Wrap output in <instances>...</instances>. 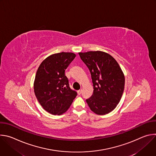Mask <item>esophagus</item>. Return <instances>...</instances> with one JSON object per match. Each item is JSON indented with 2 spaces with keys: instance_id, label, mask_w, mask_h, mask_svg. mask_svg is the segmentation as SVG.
<instances>
[{
  "instance_id": "obj_1",
  "label": "esophagus",
  "mask_w": 156,
  "mask_h": 156,
  "mask_svg": "<svg viewBox=\"0 0 156 156\" xmlns=\"http://www.w3.org/2000/svg\"><path fill=\"white\" fill-rule=\"evenodd\" d=\"M81 93H82V90H81H81H80L78 91V95H80V94H81Z\"/></svg>"
}]
</instances>
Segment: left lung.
<instances>
[{"mask_svg": "<svg viewBox=\"0 0 156 156\" xmlns=\"http://www.w3.org/2000/svg\"><path fill=\"white\" fill-rule=\"evenodd\" d=\"M91 75L93 94L86 100L93 112L105 115L119 103L125 86V76L116 60L102 51L79 52Z\"/></svg>", "mask_w": 156, "mask_h": 156, "instance_id": "obj_1", "label": "left lung"}]
</instances>
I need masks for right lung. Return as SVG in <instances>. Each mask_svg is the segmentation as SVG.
I'll use <instances>...</instances> for the list:
<instances>
[{"label":"right lung","mask_w":156,"mask_h":156,"mask_svg":"<svg viewBox=\"0 0 156 156\" xmlns=\"http://www.w3.org/2000/svg\"><path fill=\"white\" fill-rule=\"evenodd\" d=\"M75 57L72 52L52 54L38 67L34 81V94L42 108L51 114L60 115L66 112L77 95L70 89L65 75Z\"/></svg>","instance_id":"right-lung-1"}]
</instances>
